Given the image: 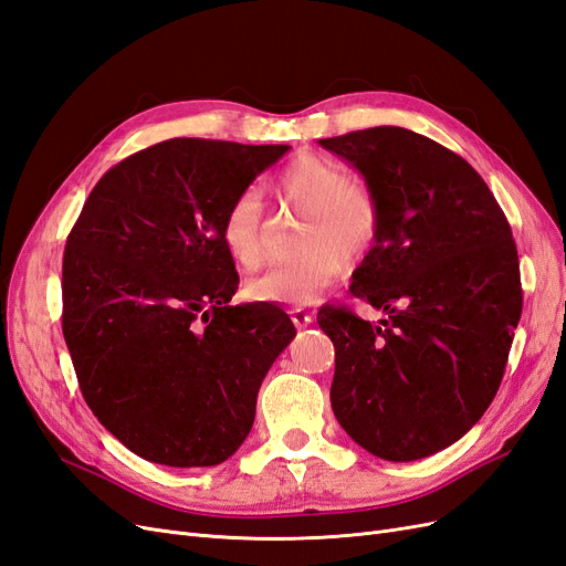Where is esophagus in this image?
Masks as SVG:
<instances>
[{"mask_svg": "<svg viewBox=\"0 0 566 566\" xmlns=\"http://www.w3.org/2000/svg\"><path fill=\"white\" fill-rule=\"evenodd\" d=\"M290 318H293V323L297 325V328H306V325L314 321V314L306 312L304 306H293V310H290Z\"/></svg>", "mask_w": 566, "mask_h": 566, "instance_id": "obj_1", "label": "esophagus"}]
</instances>
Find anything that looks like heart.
<instances>
[{"label": "heart", "instance_id": "1", "mask_svg": "<svg viewBox=\"0 0 566 566\" xmlns=\"http://www.w3.org/2000/svg\"><path fill=\"white\" fill-rule=\"evenodd\" d=\"M281 200L304 212L300 250L293 262L276 264L248 283V295L256 302H314L333 285L345 269V260L364 256L382 229V208L366 181L349 179L342 165L302 156L276 177ZM264 200L260 188L238 191L221 217V243L231 260L254 269L262 262Z\"/></svg>", "mask_w": 566, "mask_h": 566}]
</instances>
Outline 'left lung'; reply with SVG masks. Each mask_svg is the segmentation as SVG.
<instances>
[{"mask_svg":"<svg viewBox=\"0 0 566 566\" xmlns=\"http://www.w3.org/2000/svg\"><path fill=\"white\" fill-rule=\"evenodd\" d=\"M382 208V229L349 293L387 312L380 325L325 304L335 345L331 403L358 447L408 462L451 447L501 387L522 316L517 245L474 167L403 127L333 139Z\"/></svg>","mask_w":566,"mask_h":566,"instance_id":"left-lung-1","label":"left lung"}]
</instances>
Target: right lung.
Returning <instances> with one entry per match:
<instances>
[{
	"instance_id": "add662e5",
	"label": "right lung",
	"mask_w": 566,
	"mask_h": 566,
	"mask_svg": "<svg viewBox=\"0 0 566 566\" xmlns=\"http://www.w3.org/2000/svg\"><path fill=\"white\" fill-rule=\"evenodd\" d=\"M290 146L167 139L111 167L67 235L63 337L82 397L150 462L210 468L254 422L256 391L295 325L231 306L221 217Z\"/></svg>"
}]
</instances>
